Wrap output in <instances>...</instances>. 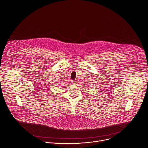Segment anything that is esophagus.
<instances>
[{
  "instance_id": "esophagus-1",
  "label": "esophagus",
  "mask_w": 148,
  "mask_h": 148,
  "mask_svg": "<svg viewBox=\"0 0 148 148\" xmlns=\"http://www.w3.org/2000/svg\"><path fill=\"white\" fill-rule=\"evenodd\" d=\"M72 84H76V82L75 81H72Z\"/></svg>"
}]
</instances>
